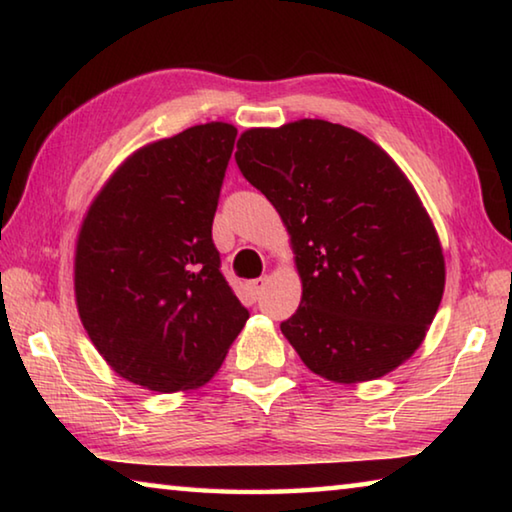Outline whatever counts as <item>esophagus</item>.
<instances>
[{
	"mask_svg": "<svg viewBox=\"0 0 512 512\" xmlns=\"http://www.w3.org/2000/svg\"><path fill=\"white\" fill-rule=\"evenodd\" d=\"M266 282H268V277H257V280H250V282H248L250 293H253V296L257 298L259 293H262V289L266 287Z\"/></svg>",
	"mask_w": 512,
	"mask_h": 512,
	"instance_id": "1",
	"label": "esophagus"
}]
</instances>
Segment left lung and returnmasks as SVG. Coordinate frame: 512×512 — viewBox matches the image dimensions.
I'll return each instance as SVG.
<instances>
[{"label":"left lung","mask_w":512,"mask_h":512,"mask_svg":"<svg viewBox=\"0 0 512 512\" xmlns=\"http://www.w3.org/2000/svg\"><path fill=\"white\" fill-rule=\"evenodd\" d=\"M235 158L291 237L302 298L280 329L302 363L359 384L409 359L443 300L445 257L391 155L352 128L298 119L248 128Z\"/></svg>","instance_id":"left-lung-1"}]
</instances>
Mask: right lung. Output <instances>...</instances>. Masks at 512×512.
Here are the masks:
<instances>
[{
    "label": "right lung",
    "instance_id": "right-lung-1",
    "mask_svg": "<svg viewBox=\"0 0 512 512\" xmlns=\"http://www.w3.org/2000/svg\"><path fill=\"white\" fill-rule=\"evenodd\" d=\"M235 137L232 124L210 121L142 146L83 216L81 323L119 377L155 393L207 384L248 320L212 241Z\"/></svg>",
    "mask_w": 512,
    "mask_h": 512
}]
</instances>
